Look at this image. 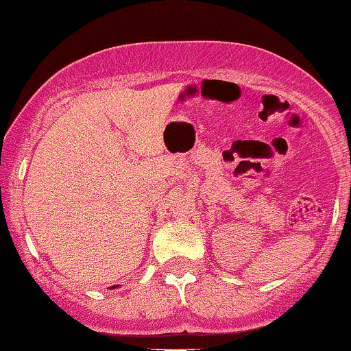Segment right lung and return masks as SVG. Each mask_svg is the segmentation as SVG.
I'll return each instance as SVG.
<instances>
[{
  "instance_id": "1",
  "label": "right lung",
  "mask_w": 351,
  "mask_h": 351,
  "mask_svg": "<svg viewBox=\"0 0 351 351\" xmlns=\"http://www.w3.org/2000/svg\"><path fill=\"white\" fill-rule=\"evenodd\" d=\"M115 287H119V285H112V289H115Z\"/></svg>"
}]
</instances>
